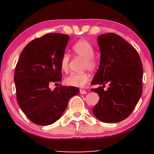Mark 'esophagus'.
<instances>
[{
	"label": "esophagus",
	"instance_id": "1",
	"mask_svg": "<svg viewBox=\"0 0 154 154\" xmlns=\"http://www.w3.org/2000/svg\"><path fill=\"white\" fill-rule=\"evenodd\" d=\"M79 92L80 94H87V91H85L84 90H80Z\"/></svg>",
	"mask_w": 154,
	"mask_h": 154
}]
</instances>
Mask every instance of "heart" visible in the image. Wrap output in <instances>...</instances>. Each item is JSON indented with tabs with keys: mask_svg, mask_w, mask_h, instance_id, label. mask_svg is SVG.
I'll return each instance as SVG.
<instances>
[{
	"mask_svg": "<svg viewBox=\"0 0 154 154\" xmlns=\"http://www.w3.org/2000/svg\"><path fill=\"white\" fill-rule=\"evenodd\" d=\"M72 51L75 55L83 58L82 64L83 70L88 69L90 71H94L98 68V62L94 57V49L89 41L85 39H80L75 42L72 47ZM70 55L66 53L63 54L60 59V68L62 71H69ZM90 80V75L87 72L82 73H71L66 77L64 82L70 86L82 88Z\"/></svg>",
	"mask_w": 154,
	"mask_h": 154,
	"instance_id": "obj_1",
	"label": "heart"
}]
</instances>
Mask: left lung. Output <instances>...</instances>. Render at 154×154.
<instances>
[{
    "instance_id": "obj_1",
    "label": "left lung",
    "mask_w": 154,
    "mask_h": 154,
    "mask_svg": "<svg viewBox=\"0 0 154 154\" xmlns=\"http://www.w3.org/2000/svg\"><path fill=\"white\" fill-rule=\"evenodd\" d=\"M100 62L92 85H103L91 90L98 94V103L93 114L105 123H116L126 119L142 94L143 65L133 46L115 33L98 37ZM109 83L107 91L103 88Z\"/></svg>"
}]
</instances>
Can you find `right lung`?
Returning a JSON list of instances; mask_svg holds the SVG:
<instances>
[{
  "label": "right lung",
  "mask_w": 154,
  "mask_h": 154,
  "mask_svg": "<svg viewBox=\"0 0 154 154\" xmlns=\"http://www.w3.org/2000/svg\"><path fill=\"white\" fill-rule=\"evenodd\" d=\"M69 39L64 34H46L28 43L20 54L14 75L16 98L34 124H54L66 109L69 99L79 92L73 86L49 88V83L62 80L60 59Z\"/></svg>",
  "instance_id": "1"
}]
</instances>
